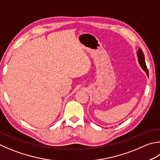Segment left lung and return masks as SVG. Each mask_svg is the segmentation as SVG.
I'll list each match as a JSON object with an SVG mask.
<instances>
[{
  "instance_id": "1",
  "label": "left lung",
  "mask_w": 160,
  "mask_h": 160,
  "mask_svg": "<svg viewBox=\"0 0 160 160\" xmlns=\"http://www.w3.org/2000/svg\"><path fill=\"white\" fill-rule=\"evenodd\" d=\"M137 58H138V60H139L140 66L142 67L143 69L145 71V72L147 74V76H148V68H147L146 64L144 55H143V52L142 51V49H141L140 48H139L138 51H137Z\"/></svg>"
}]
</instances>
